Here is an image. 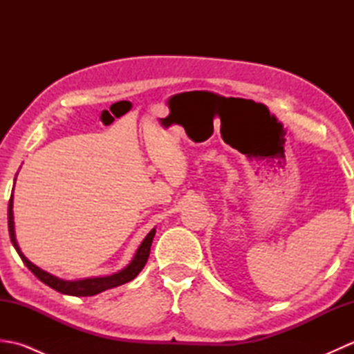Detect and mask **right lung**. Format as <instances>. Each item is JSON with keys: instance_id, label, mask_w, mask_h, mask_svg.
<instances>
[{"instance_id": "right-lung-1", "label": "right lung", "mask_w": 354, "mask_h": 354, "mask_svg": "<svg viewBox=\"0 0 354 354\" xmlns=\"http://www.w3.org/2000/svg\"><path fill=\"white\" fill-rule=\"evenodd\" d=\"M13 194L10 196L9 201V209H7V219H9V234H10V240L15 246V250L19 254L21 260L26 263V266L32 270L35 274V277L39 278V280L50 286L51 289H55L61 293H65V295H73V297H93L100 293L103 290H108L112 288H117V286H122L127 281L133 280L137 277L141 269L145 268V265L147 263L149 254H150V246H152V240L155 237V228L149 232L146 236V239L142 240V243L140 245L137 254H135L133 260L127 265L124 269L120 270V272L109 275V277H97V278H85V280H79V281H66V280H61L55 275H51L45 270L39 269L36 265H33L32 261L26 259V255L21 252L17 237H15V225H13Z\"/></svg>"}]
</instances>
